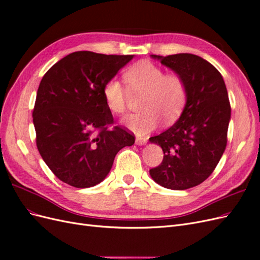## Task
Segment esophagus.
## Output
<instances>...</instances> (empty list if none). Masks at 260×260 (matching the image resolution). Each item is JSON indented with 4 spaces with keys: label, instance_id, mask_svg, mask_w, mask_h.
Listing matches in <instances>:
<instances>
[{
    "label": "esophagus",
    "instance_id": "obj_1",
    "mask_svg": "<svg viewBox=\"0 0 260 260\" xmlns=\"http://www.w3.org/2000/svg\"><path fill=\"white\" fill-rule=\"evenodd\" d=\"M147 142V139L144 137H137L136 138V143L138 145H144Z\"/></svg>",
    "mask_w": 260,
    "mask_h": 260
}]
</instances>
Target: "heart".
Returning <instances> with one entry per match:
<instances>
[{
  "mask_svg": "<svg viewBox=\"0 0 260 260\" xmlns=\"http://www.w3.org/2000/svg\"><path fill=\"white\" fill-rule=\"evenodd\" d=\"M127 87L116 78L103 85V95L109 111L121 115L128 106L129 92L143 93L142 112L128 115L122 123L138 135H146L158 127L161 118L166 123L176 121L182 114L187 101V85L184 78L177 73H166L148 60H141L130 66L123 74Z\"/></svg>",
  "mask_w": 260,
  "mask_h": 260,
  "instance_id": "b5f03b06",
  "label": "heart"
}]
</instances>
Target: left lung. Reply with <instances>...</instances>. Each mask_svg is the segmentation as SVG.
<instances>
[{
	"label": "left lung",
	"mask_w": 260,
	"mask_h": 260,
	"mask_svg": "<svg viewBox=\"0 0 260 260\" xmlns=\"http://www.w3.org/2000/svg\"><path fill=\"white\" fill-rule=\"evenodd\" d=\"M184 78L187 101L179 120L149 138L164 152L149 175L159 185L186 190L204 182L215 170L226 146L231 106L223 78L210 62L194 54L152 55Z\"/></svg>",
	"instance_id": "1"
}]
</instances>
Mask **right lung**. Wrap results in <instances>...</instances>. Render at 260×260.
Segmentation results:
<instances>
[{"instance_id":"1","label":"right lung","mask_w":260,"mask_h":260,"mask_svg":"<svg viewBox=\"0 0 260 260\" xmlns=\"http://www.w3.org/2000/svg\"><path fill=\"white\" fill-rule=\"evenodd\" d=\"M133 55L74 52L43 76L32 112L38 151L60 181L84 188L99 184L111 171L116 154L135 143L103 95L112 79Z\"/></svg>"}]
</instances>
